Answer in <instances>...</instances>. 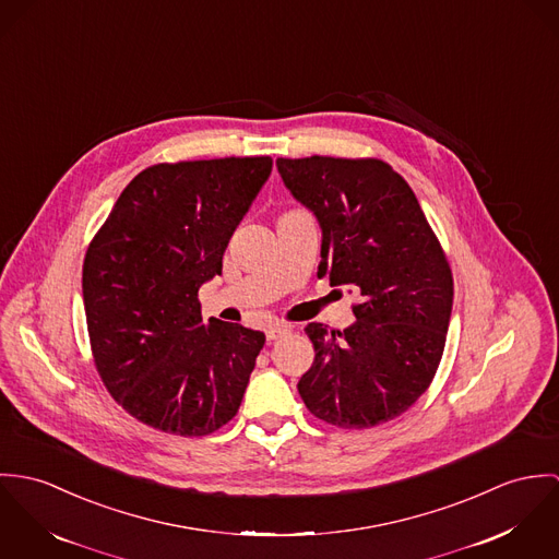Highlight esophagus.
<instances>
[{
	"label": "esophagus",
	"instance_id": "34e87169",
	"mask_svg": "<svg viewBox=\"0 0 559 559\" xmlns=\"http://www.w3.org/2000/svg\"><path fill=\"white\" fill-rule=\"evenodd\" d=\"M285 334H289V325L272 323V325L265 328V338H267V341H278V338H283Z\"/></svg>",
	"mask_w": 559,
	"mask_h": 559
}]
</instances>
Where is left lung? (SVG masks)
I'll use <instances>...</instances> for the list:
<instances>
[{"instance_id":"1","label":"left lung","mask_w":559,"mask_h":559,"mask_svg":"<svg viewBox=\"0 0 559 559\" xmlns=\"http://www.w3.org/2000/svg\"><path fill=\"white\" fill-rule=\"evenodd\" d=\"M283 185L321 227L317 276L360 302L356 323L305 332L314 360L298 392L319 420L371 429L407 412L439 367L452 312L445 254L409 185L383 160L278 158Z\"/></svg>"}]
</instances>
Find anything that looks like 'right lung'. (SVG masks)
<instances>
[{
	"instance_id": "1",
	"label": "right lung",
	"mask_w": 559,
	"mask_h": 559,
	"mask_svg": "<svg viewBox=\"0 0 559 559\" xmlns=\"http://www.w3.org/2000/svg\"><path fill=\"white\" fill-rule=\"evenodd\" d=\"M272 171L270 156L154 165L116 201L83 263L96 369L139 423L214 433L240 409L265 334L210 319L199 287Z\"/></svg>"
}]
</instances>
